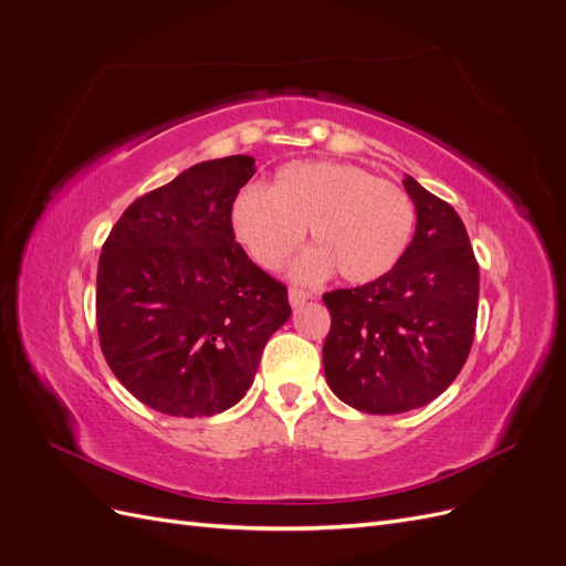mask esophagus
I'll use <instances>...</instances> for the list:
<instances>
[{
    "label": "esophagus",
    "instance_id": "esophagus-1",
    "mask_svg": "<svg viewBox=\"0 0 566 566\" xmlns=\"http://www.w3.org/2000/svg\"><path fill=\"white\" fill-rule=\"evenodd\" d=\"M310 297L312 295L304 293V290H300V287H290V293H287V300H290V306H293V310H297V306H302Z\"/></svg>",
    "mask_w": 566,
    "mask_h": 566
}]
</instances>
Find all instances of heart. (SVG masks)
Returning <instances> with one entry per match:
<instances>
[{"label": "heart", "instance_id": "obj_1", "mask_svg": "<svg viewBox=\"0 0 566 566\" xmlns=\"http://www.w3.org/2000/svg\"><path fill=\"white\" fill-rule=\"evenodd\" d=\"M235 243L262 269H279L310 227V248L290 279L321 283L335 269L347 283H370L394 269L416 229L403 188L345 163H290L271 188L245 186L231 202Z\"/></svg>", "mask_w": 566, "mask_h": 566}]
</instances>
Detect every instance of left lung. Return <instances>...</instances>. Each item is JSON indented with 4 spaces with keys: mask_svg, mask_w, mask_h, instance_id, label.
<instances>
[{
    "mask_svg": "<svg viewBox=\"0 0 566 566\" xmlns=\"http://www.w3.org/2000/svg\"><path fill=\"white\" fill-rule=\"evenodd\" d=\"M416 233L378 281L325 293L331 333L323 373L335 397L373 416L420 408L465 366L474 339L479 266L449 202L403 179Z\"/></svg>",
    "mask_w": 566,
    "mask_h": 566,
    "instance_id": "1",
    "label": "left lung"
}]
</instances>
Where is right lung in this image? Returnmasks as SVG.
I'll use <instances>...</instances> for the list:
<instances>
[{
  "label": "right lung",
  "instance_id": "obj_1",
  "mask_svg": "<svg viewBox=\"0 0 566 566\" xmlns=\"http://www.w3.org/2000/svg\"><path fill=\"white\" fill-rule=\"evenodd\" d=\"M252 156L198 163L117 219L101 250L96 325L115 378L165 416L205 418L250 389L287 290L235 243L229 210Z\"/></svg>",
  "mask_w": 566,
  "mask_h": 566
}]
</instances>
